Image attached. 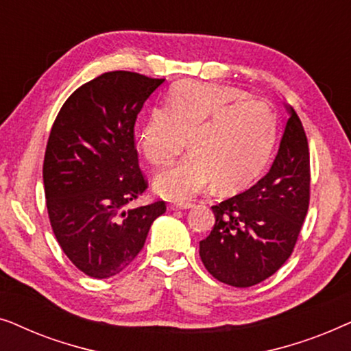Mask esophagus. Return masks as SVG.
Segmentation results:
<instances>
[{
    "label": "esophagus",
    "mask_w": 351,
    "mask_h": 351,
    "mask_svg": "<svg viewBox=\"0 0 351 351\" xmlns=\"http://www.w3.org/2000/svg\"><path fill=\"white\" fill-rule=\"evenodd\" d=\"M191 203H169L167 204V209L169 210H180V209H190Z\"/></svg>",
    "instance_id": "esophagus-1"
}]
</instances>
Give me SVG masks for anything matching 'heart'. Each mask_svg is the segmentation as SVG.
Returning <instances> with one entry per match:
<instances>
[{
  "instance_id": "1",
  "label": "heart",
  "mask_w": 351,
  "mask_h": 351,
  "mask_svg": "<svg viewBox=\"0 0 351 351\" xmlns=\"http://www.w3.org/2000/svg\"><path fill=\"white\" fill-rule=\"evenodd\" d=\"M191 153L155 179L171 199H189L215 184L243 189L265 167L276 138L270 104L233 86L182 81L169 90L166 108L148 112L138 147L155 167L167 166L186 145Z\"/></svg>"
}]
</instances>
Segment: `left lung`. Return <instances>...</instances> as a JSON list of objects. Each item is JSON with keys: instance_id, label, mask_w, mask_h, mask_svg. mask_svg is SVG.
<instances>
[{"instance_id": "8db88e82", "label": "left lung", "mask_w": 351, "mask_h": 351, "mask_svg": "<svg viewBox=\"0 0 351 351\" xmlns=\"http://www.w3.org/2000/svg\"><path fill=\"white\" fill-rule=\"evenodd\" d=\"M271 169L256 185L213 206L215 223L199 241V257L215 280L234 287L258 285L294 251L310 204V150L289 107Z\"/></svg>"}]
</instances>
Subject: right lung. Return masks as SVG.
Here are the masks:
<instances>
[{
  "label": "right lung",
  "mask_w": 351,
  "mask_h": 351,
  "mask_svg": "<svg viewBox=\"0 0 351 351\" xmlns=\"http://www.w3.org/2000/svg\"><path fill=\"white\" fill-rule=\"evenodd\" d=\"M165 80L108 71L62 105L47 138L43 180L52 232L84 275L104 280L131 265L165 201L129 208L148 182L134 145L137 114Z\"/></svg>",
  "instance_id": "add662e5"
}]
</instances>
